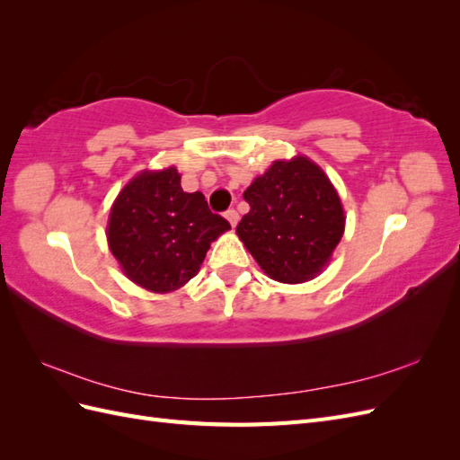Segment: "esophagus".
<instances>
[{
    "mask_svg": "<svg viewBox=\"0 0 460 460\" xmlns=\"http://www.w3.org/2000/svg\"><path fill=\"white\" fill-rule=\"evenodd\" d=\"M225 217L228 218V222L232 226H235L238 225V220H240V215H238V211H235V208H228V211L225 213Z\"/></svg>",
    "mask_w": 460,
    "mask_h": 460,
    "instance_id": "esophagus-1",
    "label": "esophagus"
}]
</instances>
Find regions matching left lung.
I'll return each instance as SVG.
<instances>
[{
	"label": "left lung",
	"instance_id": "left-lung-1",
	"mask_svg": "<svg viewBox=\"0 0 460 460\" xmlns=\"http://www.w3.org/2000/svg\"><path fill=\"white\" fill-rule=\"evenodd\" d=\"M249 213L240 240L272 280L307 282L323 270L340 243L345 215L336 188L307 157L274 161L243 191Z\"/></svg>",
	"mask_w": 460,
	"mask_h": 460
}]
</instances>
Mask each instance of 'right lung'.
<instances>
[{
    "label": "right lung",
    "mask_w": 460,
    "mask_h": 460,
    "mask_svg": "<svg viewBox=\"0 0 460 460\" xmlns=\"http://www.w3.org/2000/svg\"><path fill=\"white\" fill-rule=\"evenodd\" d=\"M228 228L201 191L182 190L178 171L169 166L144 171L122 188L111 207L107 242L132 282L166 294L199 272L211 242Z\"/></svg>",
    "instance_id": "add662e5"
}]
</instances>
